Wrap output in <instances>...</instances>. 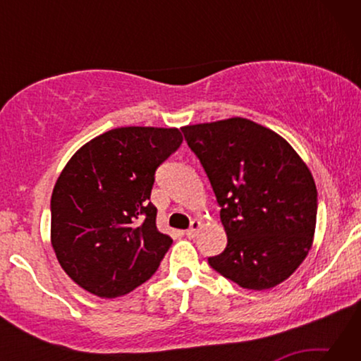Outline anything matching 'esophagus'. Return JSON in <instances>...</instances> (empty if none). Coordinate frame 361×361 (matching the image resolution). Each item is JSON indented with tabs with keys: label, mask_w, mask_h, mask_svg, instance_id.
Returning <instances> with one entry per match:
<instances>
[{
	"label": "esophagus",
	"mask_w": 361,
	"mask_h": 361,
	"mask_svg": "<svg viewBox=\"0 0 361 361\" xmlns=\"http://www.w3.org/2000/svg\"><path fill=\"white\" fill-rule=\"evenodd\" d=\"M200 228H202V223L199 221V219H192L191 221V228L186 229V237H189V239H194L195 235H197V232L200 231Z\"/></svg>",
	"instance_id": "obj_1"
}]
</instances>
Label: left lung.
I'll use <instances>...</instances> for the list:
<instances>
[{"instance_id": "8db88e82", "label": "left lung", "mask_w": 361, "mask_h": 361, "mask_svg": "<svg viewBox=\"0 0 361 361\" xmlns=\"http://www.w3.org/2000/svg\"><path fill=\"white\" fill-rule=\"evenodd\" d=\"M181 130L212 183L228 235L210 266L247 290L285 282L314 243L317 188L307 164L283 137L245 118Z\"/></svg>"}]
</instances>
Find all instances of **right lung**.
Returning a JSON list of instances; mask_svg holds the SVG:
<instances>
[{
  "mask_svg": "<svg viewBox=\"0 0 361 361\" xmlns=\"http://www.w3.org/2000/svg\"><path fill=\"white\" fill-rule=\"evenodd\" d=\"M183 142L176 127H118L82 145L51 199V243L66 276L99 298L124 296L157 271L172 237L156 228L154 172Z\"/></svg>",
  "mask_w": 361,
  "mask_h": 361,
  "instance_id": "obj_1",
  "label": "right lung"
}]
</instances>
